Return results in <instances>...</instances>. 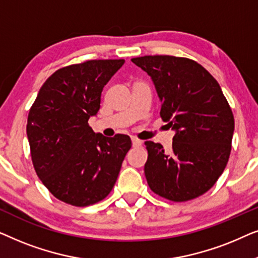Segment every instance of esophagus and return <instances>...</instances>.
Masks as SVG:
<instances>
[{"instance_id":"34e87169","label":"esophagus","mask_w":258,"mask_h":258,"mask_svg":"<svg viewBox=\"0 0 258 258\" xmlns=\"http://www.w3.org/2000/svg\"><path fill=\"white\" fill-rule=\"evenodd\" d=\"M132 142H133V146L135 148H139L142 146V141L137 139V137H132Z\"/></svg>"}]
</instances>
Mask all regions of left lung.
<instances>
[{
    "label": "left lung",
    "mask_w": 258,
    "mask_h": 258,
    "mask_svg": "<svg viewBox=\"0 0 258 258\" xmlns=\"http://www.w3.org/2000/svg\"><path fill=\"white\" fill-rule=\"evenodd\" d=\"M132 61L151 76L162 101L161 118L176 132L170 153L146 142L148 185L172 202L203 195L223 172L234 135V115L220 84L186 57L149 55Z\"/></svg>",
    "instance_id": "1"
}]
</instances>
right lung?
<instances>
[{"label":"right lung","mask_w":258,"mask_h":258,"mask_svg":"<svg viewBox=\"0 0 258 258\" xmlns=\"http://www.w3.org/2000/svg\"><path fill=\"white\" fill-rule=\"evenodd\" d=\"M124 59H89L56 70L31 105L27 135L35 171L62 202L87 207L114 188L132 148L129 136L95 134L88 119L101 93Z\"/></svg>","instance_id":"right-lung-1"}]
</instances>
